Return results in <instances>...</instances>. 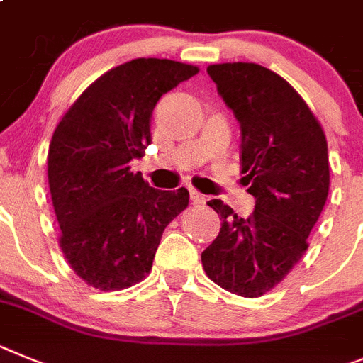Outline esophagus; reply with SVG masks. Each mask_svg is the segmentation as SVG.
<instances>
[{"instance_id":"1","label":"esophagus","mask_w":363,"mask_h":363,"mask_svg":"<svg viewBox=\"0 0 363 363\" xmlns=\"http://www.w3.org/2000/svg\"><path fill=\"white\" fill-rule=\"evenodd\" d=\"M189 197H191V201H194L195 204H204V202L208 201L206 195H202L201 191H197V189H191V191H189Z\"/></svg>"}]
</instances>
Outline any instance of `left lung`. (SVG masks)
I'll return each instance as SVG.
<instances>
[{
	"instance_id": "left-lung-1",
	"label": "left lung",
	"mask_w": 363,
	"mask_h": 363,
	"mask_svg": "<svg viewBox=\"0 0 363 363\" xmlns=\"http://www.w3.org/2000/svg\"><path fill=\"white\" fill-rule=\"evenodd\" d=\"M208 74L240 123V164L255 210L242 218L220 199L208 202L222 224L202 266L226 291L257 298L308 250L329 194L328 141L306 101L269 68L222 63Z\"/></svg>"
}]
</instances>
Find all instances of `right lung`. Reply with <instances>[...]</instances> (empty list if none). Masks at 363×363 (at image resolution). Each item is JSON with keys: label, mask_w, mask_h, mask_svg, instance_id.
<instances>
[{"label": "right lung", "mask_w": 363, "mask_h": 363, "mask_svg": "<svg viewBox=\"0 0 363 363\" xmlns=\"http://www.w3.org/2000/svg\"><path fill=\"white\" fill-rule=\"evenodd\" d=\"M197 72L157 57L119 65L94 81L55 128L48 186L60 246L88 286L119 291L141 282L164 228L188 208V189L152 188L130 161L152 141L150 121L162 94Z\"/></svg>", "instance_id": "add662e5"}]
</instances>
